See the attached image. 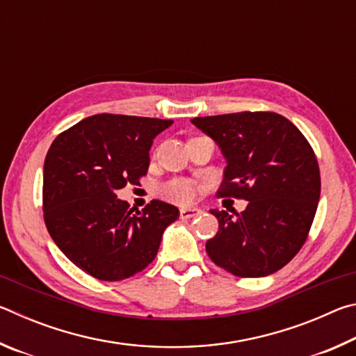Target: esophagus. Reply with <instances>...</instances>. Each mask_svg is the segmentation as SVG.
I'll return each mask as SVG.
<instances>
[{
  "label": "esophagus",
  "instance_id": "esophagus-1",
  "mask_svg": "<svg viewBox=\"0 0 356 356\" xmlns=\"http://www.w3.org/2000/svg\"><path fill=\"white\" fill-rule=\"evenodd\" d=\"M202 210L191 207V209H180V218L182 220H188V218H195V216L201 215Z\"/></svg>",
  "mask_w": 356,
  "mask_h": 356
}]
</instances>
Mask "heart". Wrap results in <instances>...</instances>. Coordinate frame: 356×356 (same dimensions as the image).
<instances>
[{"label": "heart", "mask_w": 356, "mask_h": 356, "mask_svg": "<svg viewBox=\"0 0 356 356\" xmlns=\"http://www.w3.org/2000/svg\"><path fill=\"white\" fill-rule=\"evenodd\" d=\"M160 195L171 202L188 204L195 196V186L185 179H174L161 186Z\"/></svg>", "instance_id": "heart-1"}]
</instances>
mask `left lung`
<instances>
[{
    "label": "left lung",
    "mask_w": 356,
    "mask_h": 356,
    "mask_svg": "<svg viewBox=\"0 0 356 356\" xmlns=\"http://www.w3.org/2000/svg\"><path fill=\"white\" fill-rule=\"evenodd\" d=\"M227 161L216 196L248 201L236 216L210 210L218 232L209 257L240 278L272 275L308 238L321 197V171L311 144L291 120L272 111L195 118Z\"/></svg>",
    "instance_id": "1"
}]
</instances>
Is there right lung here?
<instances>
[{"label": "right lung", "instance_id": "add662e5", "mask_svg": "<svg viewBox=\"0 0 356 356\" xmlns=\"http://www.w3.org/2000/svg\"><path fill=\"white\" fill-rule=\"evenodd\" d=\"M172 120L94 114L56 136L44 163V220L70 262L100 281H120L154 261L179 209L154 200L143 210L116 191L140 185L154 138Z\"/></svg>", "mask_w": 356, "mask_h": 356}]
</instances>
